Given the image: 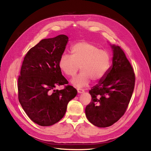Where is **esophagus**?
<instances>
[{
    "label": "esophagus",
    "instance_id": "obj_1",
    "mask_svg": "<svg viewBox=\"0 0 151 151\" xmlns=\"http://www.w3.org/2000/svg\"><path fill=\"white\" fill-rule=\"evenodd\" d=\"M77 91H78V93H83L85 90L83 89H81V88H77Z\"/></svg>",
    "mask_w": 151,
    "mask_h": 151
}]
</instances>
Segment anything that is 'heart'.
<instances>
[{
    "mask_svg": "<svg viewBox=\"0 0 151 151\" xmlns=\"http://www.w3.org/2000/svg\"><path fill=\"white\" fill-rule=\"evenodd\" d=\"M70 53L71 56L63 54L58 65L69 77H74L80 68L81 73L72 80V83L76 86H86L91 79L94 81L101 80L110 67L109 52L90 42L81 41L75 44L71 47Z\"/></svg>",
    "mask_w": 151,
    "mask_h": 151,
    "instance_id": "heart-1",
    "label": "heart"
}]
</instances>
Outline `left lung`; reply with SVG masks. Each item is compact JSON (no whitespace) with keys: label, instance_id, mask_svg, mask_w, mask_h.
Masks as SVG:
<instances>
[{"label":"left lung","instance_id":"left-lung-1","mask_svg":"<svg viewBox=\"0 0 151 151\" xmlns=\"http://www.w3.org/2000/svg\"><path fill=\"white\" fill-rule=\"evenodd\" d=\"M111 47L112 65L89 90L91 100L85 109L86 118L99 127H109L124 115L135 86V73L124 51L118 46Z\"/></svg>","mask_w":151,"mask_h":151}]
</instances>
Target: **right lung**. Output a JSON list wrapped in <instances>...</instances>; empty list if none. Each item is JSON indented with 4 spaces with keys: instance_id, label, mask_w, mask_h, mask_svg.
<instances>
[{
    "instance_id": "right-lung-1",
    "label": "right lung",
    "mask_w": 151,
    "mask_h": 151,
    "mask_svg": "<svg viewBox=\"0 0 151 151\" xmlns=\"http://www.w3.org/2000/svg\"><path fill=\"white\" fill-rule=\"evenodd\" d=\"M68 37L61 35L44 39L24 56L18 77V99L26 114L34 122L50 126L64 116L68 102L77 94L62 75L59 60ZM64 85L63 90H55Z\"/></svg>"
}]
</instances>
